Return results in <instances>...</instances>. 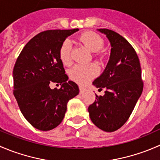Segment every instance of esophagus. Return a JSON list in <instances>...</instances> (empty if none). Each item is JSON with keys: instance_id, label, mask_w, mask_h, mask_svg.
<instances>
[{"instance_id": "esophagus-1", "label": "esophagus", "mask_w": 160, "mask_h": 160, "mask_svg": "<svg viewBox=\"0 0 160 160\" xmlns=\"http://www.w3.org/2000/svg\"><path fill=\"white\" fill-rule=\"evenodd\" d=\"M79 89H80V93H82L86 90V88H84L83 86H79Z\"/></svg>"}]
</instances>
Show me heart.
Instances as JSON below:
<instances>
[{
    "label": "heart",
    "instance_id": "heart-1",
    "mask_svg": "<svg viewBox=\"0 0 160 160\" xmlns=\"http://www.w3.org/2000/svg\"><path fill=\"white\" fill-rule=\"evenodd\" d=\"M77 40L93 52L94 58L103 59L104 57L102 49L104 46V40L98 33L92 31H86L77 36ZM59 59L66 66L70 65L72 62V44L69 40H65L61 44L59 50ZM99 72V67L96 64L90 63L88 65H76L70 71L71 80L78 83H86L96 77Z\"/></svg>",
    "mask_w": 160,
    "mask_h": 160
}]
</instances>
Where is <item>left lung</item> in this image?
<instances>
[{"label": "left lung", "mask_w": 160, "mask_h": 160, "mask_svg": "<svg viewBox=\"0 0 160 160\" xmlns=\"http://www.w3.org/2000/svg\"><path fill=\"white\" fill-rule=\"evenodd\" d=\"M108 38L111 52L105 70L93 84L105 90L96 94L88 107L92 122L100 129L111 132L120 128L129 118L143 90L139 59L132 45L114 31L100 28Z\"/></svg>", "instance_id": "obj_1"}]
</instances>
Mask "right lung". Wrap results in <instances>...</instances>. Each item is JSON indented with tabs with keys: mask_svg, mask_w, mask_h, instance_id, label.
I'll use <instances>...</instances> for the list:
<instances>
[{
	"mask_svg": "<svg viewBox=\"0 0 160 160\" xmlns=\"http://www.w3.org/2000/svg\"><path fill=\"white\" fill-rule=\"evenodd\" d=\"M74 29L46 30L37 34L19 54L13 70V93L22 114L34 127L49 131L62 122L68 101L79 93L68 80L59 50ZM59 83V89L50 84ZM57 85V84H56Z\"/></svg>",
	"mask_w": 160,
	"mask_h": 160,
	"instance_id": "add662e5",
	"label": "right lung"
}]
</instances>
